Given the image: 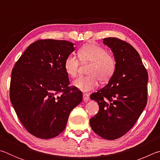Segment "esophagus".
Masks as SVG:
<instances>
[{
    "label": "esophagus",
    "instance_id": "esophagus-1",
    "mask_svg": "<svg viewBox=\"0 0 160 160\" xmlns=\"http://www.w3.org/2000/svg\"><path fill=\"white\" fill-rule=\"evenodd\" d=\"M83 100L85 102H88L90 100V95L88 94H83Z\"/></svg>",
    "mask_w": 160,
    "mask_h": 160
}]
</instances>
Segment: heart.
I'll return each mask as SVG.
<instances>
[{
    "mask_svg": "<svg viewBox=\"0 0 160 160\" xmlns=\"http://www.w3.org/2000/svg\"><path fill=\"white\" fill-rule=\"evenodd\" d=\"M78 57L82 63H90L88 76L79 77L73 82V85L80 91L87 92L93 90L101 82H107L115 73L116 61L108 54L104 48L94 44H87L78 50ZM80 66L79 60L74 55L67 56L64 62V68L70 77L77 75Z\"/></svg>",
    "mask_w": 160,
    "mask_h": 160,
    "instance_id": "b5f03b06",
    "label": "heart"
}]
</instances>
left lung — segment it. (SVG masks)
<instances>
[{
  "mask_svg": "<svg viewBox=\"0 0 160 160\" xmlns=\"http://www.w3.org/2000/svg\"><path fill=\"white\" fill-rule=\"evenodd\" d=\"M116 61L115 73L107 85L90 95L99 112L90 120L100 137L115 140L132 128L147 104L148 74L138 51L115 37L103 39Z\"/></svg>",
  "mask_w": 160,
  "mask_h": 160,
  "instance_id": "left-lung-1",
  "label": "left lung"
}]
</instances>
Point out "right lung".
<instances>
[{"label": "right lung", "instance_id": "1", "mask_svg": "<svg viewBox=\"0 0 160 160\" xmlns=\"http://www.w3.org/2000/svg\"><path fill=\"white\" fill-rule=\"evenodd\" d=\"M74 44L65 40H38L27 48L12 70L10 98L20 122L42 139L57 136L70 113L82 100V92L70 88L64 68ZM61 92L60 96L58 94Z\"/></svg>", "mask_w": 160, "mask_h": 160}]
</instances>
